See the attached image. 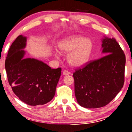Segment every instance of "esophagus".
Returning a JSON list of instances; mask_svg holds the SVG:
<instances>
[{
  "label": "esophagus",
  "mask_w": 132,
  "mask_h": 132,
  "mask_svg": "<svg viewBox=\"0 0 132 132\" xmlns=\"http://www.w3.org/2000/svg\"><path fill=\"white\" fill-rule=\"evenodd\" d=\"M70 73L69 72L68 70H64L63 71V76H67V75H69Z\"/></svg>",
  "instance_id": "1"
}]
</instances>
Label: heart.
I'll return each mask as SVG.
<instances>
[{
  "label": "heart",
  "mask_w": 132,
  "mask_h": 132,
  "mask_svg": "<svg viewBox=\"0 0 132 132\" xmlns=\"http://www.w3.org/2000/svg\"><path fill=\"white\" fill-rule=\"evenodd\" d=\"M58 48L61 54H69L67 60L70 66L80 68L89 62L93 44L89 39L74 35L62 40L59 43ZM55 55L59 56L58 52H56Z\"/></svg>",
  "instance_id": "heart-1"
}]
</instances>
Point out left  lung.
Returning <instances> with one entry per match:
<instances>
[{
  "label": "left lung",
  "mask_w": 132,
  "mask_h": 132,
  "mask_svg": "<svg viewBox=\"0 0 132 132\" xmlns=\"http://www.w3.org/2000/svg\"><path fill=\"white\" fill-rule=\"evenodd\" d=\"M102 54L106 55L91 62L73 76L78 103L87 109L105 106L120 92L124 83L126 58L114 38L104 36Z\"/></svg>",
  "instance_id": "obj_1"
}]
</instances>
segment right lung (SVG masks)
Instances as JSON below:
<instances>
[{"label":"right lung","instance_id":"obj_1","mask_svg":"<svg viewBox=\"0 0 132 132\" xmlns=\"http://www.w3.org/2000/svg\"><path fill=\"white\" fill-rule=\"evenodd\" d=\"M27 37L20 35L9 50L5 69L12 90L29 106L47 103L55 95L61 68L51 69L34 58H24Z\"/></svg>","mask_w":132,"mask_h":132}]
</instances>
